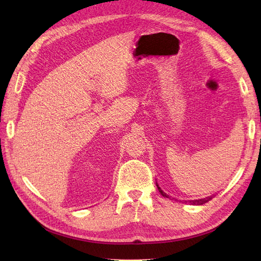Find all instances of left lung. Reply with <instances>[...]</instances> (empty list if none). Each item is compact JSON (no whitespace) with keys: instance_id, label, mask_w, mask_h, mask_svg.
Segmentation results:
<instances>
[{"instance_id":"1","label":"left lung","mask_w":261,"mask_h":261,"mask_svg":"<svg viewBox=\"0 0 261 261\" xmlns=\"http://www.w3.org/2000/svg\"><path fill=\"white\" fill-rule=\"evenodd\" d=\"M156 187H158V189H159L160 194H161L163 197H169L167 194L163 193V192L161 191V188L159 187V185H158V184H156ZM211 199H212V196H210V197H207V198H203V199H198V200H191V201H189V202L193 203V204H203V203L208 202V201H209V200H211Z\"/></svg>"}]
</instances>
